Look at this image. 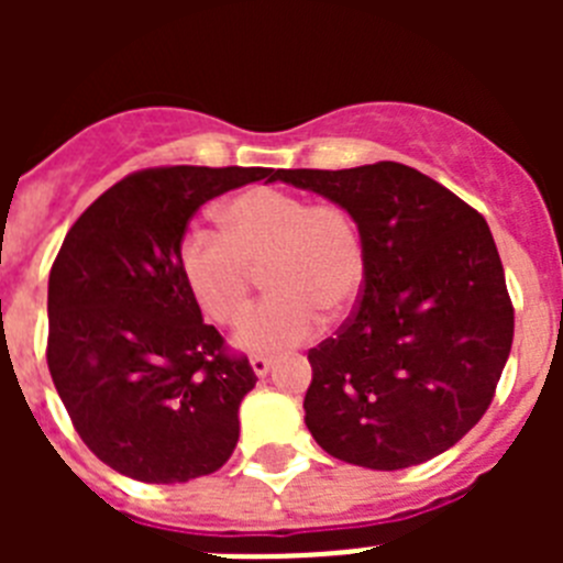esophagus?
Masks as SVG:
<instances>
[{
	"label": "esophagus",
	"instance_id": "obj_1",
	"mask_svg": "<svg viewBox=\"0 0 563 563\" xmlns=\"http://www.w3.org/2000/svg\"><path fill=\"white\" fill-rule=\"evenodd\" d=\"M271 366H273V361L267 355H251V369L256 372L258 377H265L267 372H271Z\"/></svg>",
	"mask_w": 563,
	"mask_h": 563
}]
</instances>
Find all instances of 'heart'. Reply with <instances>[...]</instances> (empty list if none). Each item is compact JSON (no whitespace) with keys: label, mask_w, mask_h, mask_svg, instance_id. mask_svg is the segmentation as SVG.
Segmentation results:
<instances>
[{"label":"heart","mask_w":563,"mask_h":563,"mask_svg":"<svg viewBox=\"0 0 563 563\" xmlns=\"http://www.w3.org/2000/svg\"><path fill=\"white\" fill-rule=\"evenodd\" d=\"M222 233L194 225L180 239V271L200 310L222 327L251 310L256 271L267 298L239 330V346L278 352L307 341L321 316L350 310L366 276L363 236L350 208L287 188L256 186L220 213Z\"/></svg>","instance_id":"heart-1"}]
</instances>
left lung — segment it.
<instances>
[{"mask_svg": "<svg viewBox=\"0 0 563 563\" xmlns=\"http://www.w3.org/2000/svg\"><path fill=\"white\" fill-rule=\"evenodd\" d=\"M271 180L350 208L366 251L355 310L307 352L310 434L372 471L449 451L487 411L514 343V301L482 213L391 161L278 168Z\"/></svg>", "mask_w": 563, "mask_h": 563, "instance_id": "8db88e82", "label": "left lung"}]
</instances>
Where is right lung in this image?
Returning <instances> with one entry per match:
<instances>
[{
  "label": "right lung",
  "instance_id": "1",
  "mask_svg": "<svg viewBox=\"0 0 563 563\" xmlns=\"http://www.w3.org/2000/svg\"><path fill=\"white\" fill-rule=\"evenodd\" d=\"M273 168L157 166L126 174L69 228L47 290V366L92 454L137 482L220 471L239 440L251 363L202 324L180 239L208 200Z\"/></svg>",
  "mask_w": 563,
  "mask_h": 563
}]
</instances>
